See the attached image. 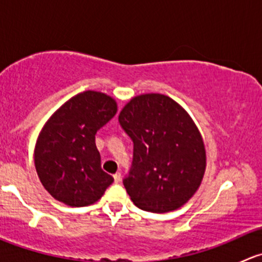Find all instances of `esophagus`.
I'll list each match as a JSON object with an SVG mask.
<instances>
[{"mask_svg": "<svg viewBox=\"0 0 262 262\" xmlns=\"http://www.w3.org/2000/svg\"><path fill=\"white\" fill-rule=\"evenodd\" d=\"M121 180V173L120 172H116V173H114V181L116 182V184H118L119 181Z\"/></svg>", "mask_w": 262, "mask_h": 262, "instance_id": "obj_1", "label": "esophagus"}]
</instances>
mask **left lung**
I'll return each instance as SVG.
<instances>
[{
	"label": "left lung",
	"instance_id": "obj_1",
	"mask_svg": "<svg viewBox=\"0 0 262 262\" xmlns=\"http://www.w3.org/2000/svg\"><path fill=\"white\" fill-rule=\"evenodd\" d=\"M133 141V162L123 184L134 204L152 213L182 207L200 186L207 165L196 125L171 97H133L119 114Z\"/></svg>",
	"mask_w": 262,
	"mask_h": 262
}]
</instances>
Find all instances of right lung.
Returning <instances> with one entry per match:
<instances>
[{
  "mask_svg": "<svg viewBox=\"0 0 262 262\" xmlns=\"http://www.w3.org/2000/svg\"><path fill=\"white\" fill-rule=\"evenodd\" d=\"M116 114L113 97L84 91L63 104L46 123L34 152L47 191L70 207L94 204L114 179L101 168L95 134Z\"/></svg>",
  "mask_w": 262,
  "mask_h": 262,
  "instance_id": "obj_1",
  "label": "right lung"
}]
</instances>
